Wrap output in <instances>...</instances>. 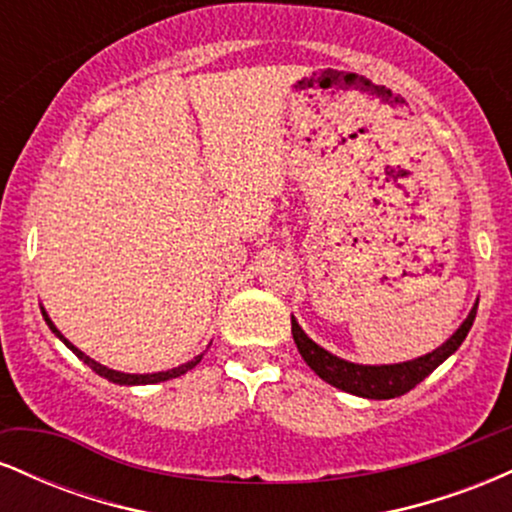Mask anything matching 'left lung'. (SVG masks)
Instances as JSON below:
<instances>
[{"label": "left lung", "instance_id": "obj_1", "mask_svg": "<svg viewBox=\"0 0 512 512\" xmlns=\"http://www.w3.org/2000/svg\"><path fill=\"white\" fill-rule=\"evenodd\" d=\"M477 305L469 310L467 320L457 327V332L445 342L438 346L431 354L414 358V361L404 363H392V366H358V363L344 361V358L330 354L322 346H317L313 339L308 337L301 330V325L296 322V317H291V332L293 342H296L298 351H301L303 361L308 363L310 368L320 375L325 383H330L339 390L349 392V395L368 397V399H392L399 395H407L409 390H414L421 380L428 378V375L436 370L445 358L455 354L460 349L469 330L474 325V317H477Z\"/></svg>", "mask_w": 512, "mask_h": 512}]
</instances>
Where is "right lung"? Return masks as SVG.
Here are the masks:
<instances>
[{"instance_id":"right-lung-1","label":"right lung","mask_w":512,"mask_h":512,"mask_svg":"<svg viewBox=\"0 0 512 512\" xmlns=\"http://www.w3.org/2000/svg\"><path fill=\"white\" fill-rule=\"evenodd\" d=\"M43 310V317H45V322H48V327L52 332L57 334V337L62 339L64 344H67V349H72L76 356L81 358V361L86 363L88 368L91 370H96L98 375H101V378H105V380H110V383H117V385H154V383H163V380H170V378H178V375H185L187 370H192L197 366L199 361H202V356L204 354H199V356H195L192 358V361H187V363H182V366H178V368H170V370H161V373H144V375H139V373H120V370H113V368H105V366H101V363H96L93 361L91 356H86L84 351H79L76 349V346L69 342V339H64L62 337V332L57 330L55 325H52V320L48 317V313H45V308H40Z\"/></svg>"}]
</instances>
